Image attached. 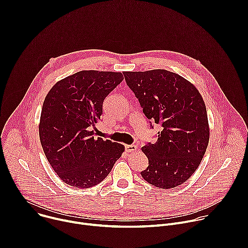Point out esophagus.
Returning <instances> with one entry per match:
<instances>
[{
  "label": "esophagus",
  "instance_id": "obj_1",
  "mask_svg": "<svg viewBox=\"0 0 248 248\" xmlns=\"http://www.w3.org/2000/svg\"><path fill=\"white\" fill-rule=\"evenodd\" d=\"M136 149H137L136 145H133V144H131V145H125V151H127V152H133V151H135Z\"/></svg>",
  "mask_w": 248,
  "mask_h": 248
}]
</instances>
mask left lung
<instances>
[{
    "label": "left lung",
    "instance_id": "8db88e82",
    "mask_svg": "<svg viewBox=\"0 0 248 248\" xmlns=\"http://www.w3.org/2000/svg\"><path fill=\"white\" fill-rule=\"evenodd\" d=\"M145 117L162 126L154 144L142 151L149 165L140 173L150 185L170 189L196 170L209 142L205 103L193 84L166 69L124 72Z\"/></svg>",
    "mask_w": 248,
    "mask_h": 248
}]
</instances>
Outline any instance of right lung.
I'll list each match as a JSON object with an SVG mask.
<instances>
[{
    "label": "right lung",
    "instance_id": "obj_1",
    "mask_svg": "<svg viewBox=\"0 0 248 248\" xmlns=\"http://www.w3.org/2000/svg\"><path fill=\"white\" fill-rule=\"evenodd\" d=\"M124 79L122 73L81 70L57 82L43 103L39 136L59 178L77 188L97 186L124 151V145L94 137L103 102Z\"/></svg>",
    "mask_w": 248,
    "mask_h": 248
}]
</instances>
